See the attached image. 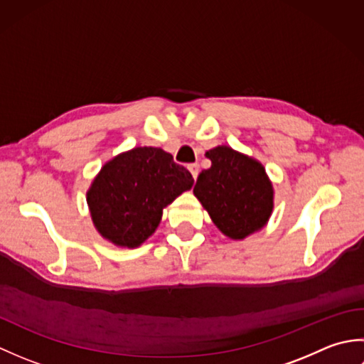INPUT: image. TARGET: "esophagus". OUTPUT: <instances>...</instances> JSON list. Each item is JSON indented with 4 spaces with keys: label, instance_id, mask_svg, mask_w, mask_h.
<instances>
[{
    "label": "esophagus",
    "instance_id": "obj_1",
    "mask_svg": "<svg viewBox=\"0 0 364 364\" xmlns=\"http://www.w3.org/2000/svg\"><path fill=\"white\" fill-rule=\"evenodd\" d=\"M189 172L192 173V176H194V180H197L198 172H200V167H198L197 162H196V164H189Z\"/></svg>",
    "mask_w": 364,
    "mask_h": 364
}]
</instances>
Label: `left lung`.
Returning a JSON list of instances; mask_svg holds the SVG:
<instances>
[{"mask_svg":"<svg viewBox=\"0 0 364 364\" xmlns=\"http://www.w3.org/2000/svg\"><path fill=\"white\" fill-rule=\"evenodd\" d=\"M206 158L211 167L198 175L194 194L213 222L231 239H244L259 230L274 206L264 167L225 145L206 151Z\"/></svg>","mask_w":364,"mask_h":364,"instance_id":"8db88e82","label":"left lung"}]
</instances>
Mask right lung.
Returning <instances> with one entry per match:
<instances>
[{"mask_svg":"<svg viewBox=\"0 0 364 364\" xmlns=\"http://www.w3.org/2000/svg\"><path fill=\"white\" fill-rule=\"evenodd\" d=\"M194 184L191 172L154 146H137L105 164L87 192L92 220L103 237L137 247L159 225L162 208Z\"/></svg>","mask_w":364,"mask_h":364,"instance_id":"right-lung-1","label":"right lung"}]
</instances>
